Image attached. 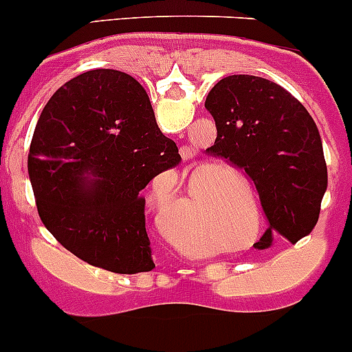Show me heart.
<instances>
[{
  "label": "heart",
  "instance_id": "1",
  "mask_svg": "<svg viewBox=\"0 0 352 352\" xmlns=\"http://www.w3.org/2000/svg\"><path fill=\"white\" fill-rule=\"evenodd\" d=\"M197 180L192 186L190 208L199 223H211L221 235H235L244 230L251 221L259 220V197L254 186L228 168H211L210 165L201 166L196 172ZM234 176L237 181L230 179ZM170 234V225L165 223ZM172 237L180 245H189V234L182 225L175 221L172 227ZM208 252L213 245H208Z\"/></svg>",
  "mask_w": 352,
  "mask_h": 352
}]
</instances>
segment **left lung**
<instances>
[{
    "label": "left lung",
    "instance_id": "1",
    "mask_svg": "<svg viewBox=\"0 0 352 352\" xmlns=\"http://www.w3.org/2000/svg\"><path fill=\"white\" fill-rule=\"evenodd\" d=\"M217 139L208 151L230 160L254 182L268 220L256 244L275 237L292 244L315 228L327 190L322 138L311 115L291 93L254 75H228L208 93Z\"/></svg>",
    "mask_w": 352,
    "mask_h": 352
}]
</instances>
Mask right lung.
Here are the masks:
<instances>
[{"label": "right lung", "instance_id": "right-lung-1", "mask_svg": "<svg viewBox=\"0 0 352 352\" xmlns=\"http://www.w3.org/2000/svg\"><path fill=\"white\" fill-rule=\"evenodd\" d=\"M180 162L144 87L110 68L51 96L29 149L37 213L65 249L113 274L155 268L141 190Z\"/></svg>", "mask_w": 352, "mask_h": 352}]
</instances>
